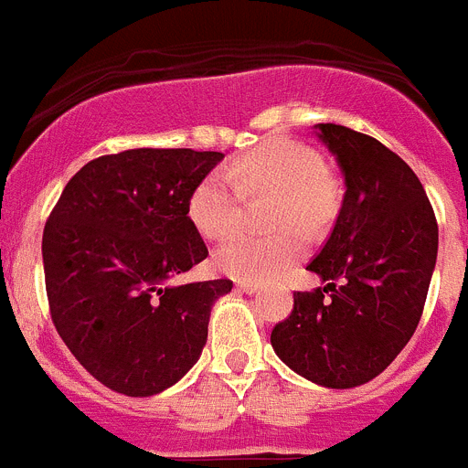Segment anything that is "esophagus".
Listing matches in <instances>:
<instances>
[{"instance_id":"esophagus-1","label":"esophagus","mask_w":468,"mask_h":468,"mask_svg":"<svg viewBox=\"0 0 468 468\" xmlns=\"http://www.w3.org/2000/svg\"><path fill=\"white\" fill-rule=\"evenodd\" d=\"M235 288H238V291H242V293H256V291H259V283L238 282V283H235Z\"/></svg>"}]
</instances>
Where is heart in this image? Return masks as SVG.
I'll return each mask as SVG.
<instances>
[{
	"label": "heart",
	"mask_w": 468,
	"mask_h": 468,
	"mask_svg": "<svg viewBox=\"0 0 468 468\" xmlns=\"http://www.w3.org/2000/svg\"><path fill=\"white\" fill-rule=\"evenodd\" d=\"M272 198L270 235L239 233L214 251V268L242 282H265L303 254V239L288 226L321 230L335 217L339 185L312 147L270 141L244 152L229 168L205 175L194 189L189 217L209 239H221L238 226L244 198Z\"/></svg>",
	"instance_id": "1"
}]
</instances>
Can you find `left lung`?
<instances>
[{
    "label": "left lung",
    "mask_w": 468,
    "mask_h": 468,
    "mask_svg": "<svg viewBox=\"0 0 468 468\" xmlns=\"http://www.w3.org/2000/svg\"><path fill=\"white\" fill-rule=\"evenodd\" d=\"M344 173L342 209L307 270L325 286L295 291L272 327L274 353L325 388H356L386 369L416 333L439 249L418 175L372 135L316 124Z\"/></svg>",
    "instance_id": "1"
}]
</instances>
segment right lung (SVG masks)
<instances>
[{
  "instance_id": "1",
  "label": "right lung",
  "mask_w": 468,
  "mask_h": 468,
  "mask_svg": "<svg viewBox=\"0 0 468 468\" xmlns=\"http://www.w3.org/2000/svg\"><path fill=\"white\" fill-rule=\"evenodd\" d=\"M221 152L124 150L73 175L43 229L52 323L111 390L147 397L180 381L207 342L230 279L170 286L207 259L189 217L194 189Z\"/></svg>"
}]
</instances>
